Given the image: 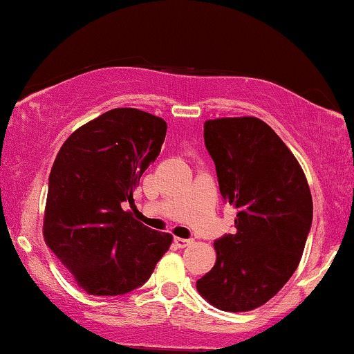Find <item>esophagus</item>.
I'll list each match as a JSON object with an SVG mask.
<instances>
[{"instance_id": "34e87169", "label": "esophagus", "mask_w": 354, "mask_h": 354, "mask_svg": "<svg viewBox=\"0 0 354 354\" xmlns=\"http://www.w3.org/2000/svg\"><path fill=\"white\" fill-rule=\"evenodd\" d=\"M193 243V239H186V238H174V245L178 248H186Z\"/></svg>"}]
</instances>
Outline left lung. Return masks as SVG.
<instances>
[{"mask_svg": "<svg viewBox=\"0 0 354 354\" xmlns=\"http://www.w3.org/2000/svg\"><path fill=\"white\" fill-rule=\"evenodd\" d=\"M205 145L219 193L236 208V231L214 241L216 263L196 290L221 311H251L298 268L311 230V191L295 154L258 118L208 120Z\"/></svg>", "mask_w": 354, "mask_h": 354, "instance_id": "1", "label": "left lung"}]
</instances>
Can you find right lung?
Instances as JSON below:
<instances>
[{
    "mask_svg": "<svg viewBox=\"0 0 354 354\" xmlns=\"http://www.w3.org/2000/svg\"><path fill=\"white\" fill-rule=\"evenodd\" d=\"M166 121L115 108L76 129L53 163L43 236L81 290L129 293L145 284L173 236L136 221L124 201L161 151Z\"/></svg>",
    "mask_w": 354,
    "mask_h": 354,
    "instance_id": "add662e5",
    "label": "right lung"
}]
</instances>
